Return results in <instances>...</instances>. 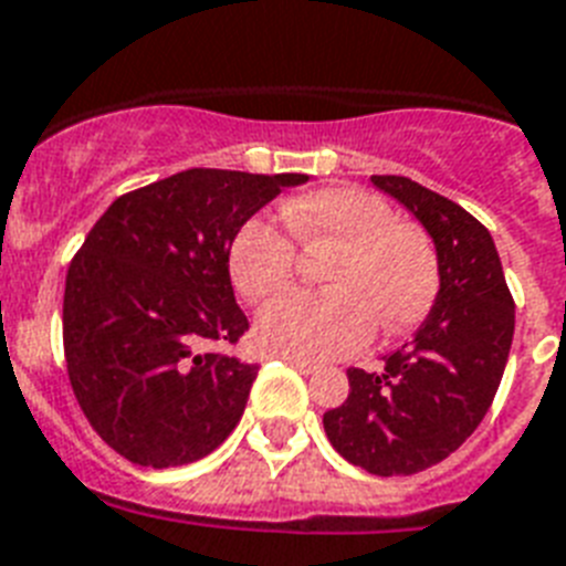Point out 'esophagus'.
Wrapping results in <instances>:
<instances>
[{
    "label": "esophagus",
    "mask_w": 566,
    "mask_h": 566,
    "mask_svg": "<svg viewBox=\"0 0 566 566\" xmlns=\"http://www.w3.org/2000/svg\"><path fill=\"white\" fill-rule=\"evenodd\" d=\"M282 360H284V363H291L293 369H298V371H302V375H311V371L319 369V366H316V363L302 360V357H282Z\"/></svg>",
    "instance_id": "1"
}]
</instances>
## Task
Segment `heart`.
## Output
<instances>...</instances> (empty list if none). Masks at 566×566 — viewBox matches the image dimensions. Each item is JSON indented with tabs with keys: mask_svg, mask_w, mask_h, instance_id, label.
Segmentation results:
<instances>
[{
	"mask_svg": "<svg viewBox=\"0 0 566 566\" xmlns=\"http://www.w3.org/2000/svg\"><path fill=\"white\" fill-rule=\"evenodd\" d=\"M284 227L307 252H331L319 273L328 291L287 293L255 316L264 352L331 360L360 352L375 334L410 331L439 293L430 238L395 218L380 197L360 188H323L293 197ZM296 252L268 220H247L229 243V275L243 298L261 302L293 282Z\"/></svg>",
	"mask_w": 566,
	"mask_h": 566,
	"instance_id": "1",
	"label": "heart"
}]
</instances>
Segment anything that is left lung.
<instances>
[{
	"label": "left lung",
	"mask_w": 566,
	"mask_h": 566,
	"mask_svg": "<svg viewBox=\"0 0 566 566\" xmlns=\"http://www.w3.org/2000/svg\"><path fill=\"white\" fill-rule=\"evenodd\" d=\"M424 227L439 293L384 369H348V398L323 416L339 457L378 476L450 457L489 412L514 337V302L494 238L474 214L407 177H371Z\"/></svg>",
	"instance_id": "obj_1"
}]
</instances>
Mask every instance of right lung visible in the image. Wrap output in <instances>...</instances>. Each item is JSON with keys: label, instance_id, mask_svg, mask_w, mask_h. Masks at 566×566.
Segmentation results:
<instances>
[{"label": "right lung", "instance_id": "right-lung-1", "mask_svg": "<svg viewBox=\"0 0 566 566\" xmlns=\"http://www.w3.org/2000/svg\"><path fill=\"white\" fill-rule=\"evenodd\" d=\"M302 182L188 168L118 197L92 227L66 273L63 348L81 410L124 459L188 465L235 430L259 366L206 348L250 328L229 243Z\"/></svg>", "mask_w": 566, "mask_h": 566}]
</instances>
